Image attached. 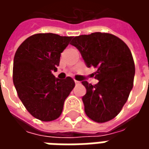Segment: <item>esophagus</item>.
Masks as SVG:
<instances>
[{
  "label": "esophagus",
  "instance_id": "obj_1",
  "mask_svg": "<svg viewBox=\"0 0 149 149\" xmlns=\"http://www.w3.org/2000/svg\"><path fill=\"white\" fill-rule=\"evenodd\" d=\"M75 84L77 85V84H81V82H80V81H75Z\"/></svg>",
  "mask_w": 149,
  "mask_h": 149
}]
</instances>
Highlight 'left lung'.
Masks as SVG:
<instances>
[{
    "label": "left lung",
    "mask_w": 149,
    "mask_h": 149,
    "mask_svg": "<svg viewBox=\"0 0 149 149\" xmlns=\"http://www.w3.org/2000/svg\"><path fill=\"white\" fill-rule=\"evenodd\" d=\"M70 44L88 68H97V84L82 81L87 90L82 97L84 112L97 123L111 120L121 111L133 87L135 65L130 49L119 37L106 33L75 37Z\"/></svg>",
    "instance_id": "1"
}]
</instances>
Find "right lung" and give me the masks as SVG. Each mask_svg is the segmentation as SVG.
<instances>
[{
	"label": "right lung",
	"instance_id": "add662e5",
	"mask_svg": "<svg viewBox=\"0 0 149 149\" xmlns=\"http://www.w3.org/2000/svg\"><path fill=\"white\" fill-rule=\"evenodd\" d=\"M72 37L37 33L28 37L15 53L13 84L25 109L35 118L52 121L61 116L65 99L75 86L70 77L56 78L52 72Z\"/></svg>",
	"mask_w": 149,
	"mask_h": 149
}]
</instances>
